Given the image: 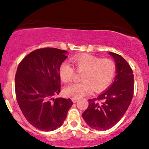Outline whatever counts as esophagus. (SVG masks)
Wrapping results in <instances>:
<instances>
[{
  "mask_svg": "<svg viewBox=\"0 0 149 149\" xmlns=\"http://www.w3.org/2000/svg\"><path fill=\"white\" fill-rule=\"evenodd\" d=\"M71 100H72L73 103H76V102H77L78 101V98H74V97H73V98L71 99Z\"/></svg>",
  "mask_w": 149,
  "mask_h": 149,
  "instance_id": "obj_1",
  "label": "esophagus"
}]
</instances>
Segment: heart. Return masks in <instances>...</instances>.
I'll return each mask as SVG.
<instances>
[{"mask_svg":"<svg viewBox=\"0 0 149 149\" xmlns=\"http://www.w3.org/2000/svg\"><path fill=\"white\" fill-rule=\"evenodd\" d=\"M75 67L82 75V83L73 84L64 89L66 96L81 98L91 93L92 90L100 92L110 85L116 73V64L111 59H100L89 54L75 56L72 58ZM59 76L64 83H71L75 76V69L66 62L61 64Z\"/></svg>","mask_w":149,"mask_h":149,"instance_id":"b5f03b06","label":"heart"}]
</instances>
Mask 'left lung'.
<instances>
[{"label":"left lung","mask_w":149,"mask_h":149,"mask_svg":"<svg viewBox=\"0 0 149 149\" xmlns=\"http://www.w3.org/2000/svg\"><path fill=\"white\" fill-rule=\"evenodd\" d=\"M116 62V76L112 85L97 98L89 100L83 113L87 125L97 130L114 126L127 111L134 94V75L122 56L109 52Z\"/></svg>","instance_id":"1"}]
</instances>
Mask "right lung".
I'll list each match as a JSON object with an SVG mask.
<instances>
[{
    "label": "right lung",
    "mask_w": 149,
    "mask_h": 149,
    "mask_svg": "<svg viewBox=\"0 0 149 149\" xmlns=\"http://www.w3.org/2000/svg\"><path fill=\"white\" fill-rule=\"evenodd\" d=\"M67 52L53 47L36 49L17 69L15 88L19 107L28 122L40 130L60 127L73 104L71 99L54 97L60 92L59 70Z\"/></svg>",
    "instance_id": "right-lung-1"
}]
</instances>
